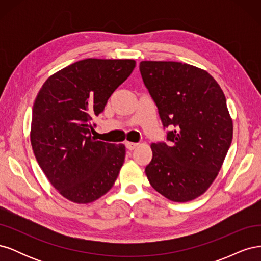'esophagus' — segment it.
<instances>
[{
  "instance_id": "obj_1",
  "label": "esophagus",
  "mask_w": 261,
  "mask_h": 261,
  "mask_svg": "<svg viewBox=\"0 0 261 261\" xmlns=\"http://www.w3.org/2000/svg\"><path fill=\"white\" fill-rule=\"evenodd\" d=\"M125 146H126V148H127L128 150H134V149H136L138 147V144L129 143V141H127V143H125Z\"/></svg>"
}]
</instances>
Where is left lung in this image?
I'll return each mask as SVG.
<instances>
[{
	"instance_id": "left-lung-1",
	"label": "left lung",
	"mask_w": 261,
	"mask_h": 261,
	"mask_svg": "<svg viewBox=\"0 0 261 261\" xmlns=\"http://www.w3.org/2000/svg\"><path fill=\"white\" fill-rule=\"evenodd\" d=\"M139 69L163 128L173 129L168 144H151L149 183L172 201L193 200L215 180L232 143L224 93L206 70L186 63L143 61Z\"/></svg>"
}]
</instances>
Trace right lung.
I'll list each match as a JSON object with an SVG mask.
<instances>
[{
  "label": "right lung",
  "mask_w": 261,
  "mask_h": 261,
  "mask_svg": "<svg viewBox=\"0 0 261 261\" xmlns=\"http://www.w3.org/2000/svg\"><path fill=\"white\" fill-rule=\"evenodd\" d=\"M135 66L134 60H82L50 76L38 93L31 146L52 186L70 201L92 202L115 183L125 146L94 139L92 120Z\"/></svg>",
  "instance_id": "obj_1"
}]
</instances>
